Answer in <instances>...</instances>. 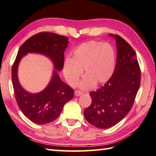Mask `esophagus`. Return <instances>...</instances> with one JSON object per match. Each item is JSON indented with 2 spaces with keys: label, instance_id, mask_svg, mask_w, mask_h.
Here are the masks:
<instances>
[{
  "label": "esophagus",
  "instance_id": "34e87169",
  "mask_svg": "<svg viewBox=\"0 0 156 156\" xmlns=\"http://www.w3.org/2000/svg\"><path fill=\"white\" fill-rule=\"evenodd\" d=\"M83 93L81 91H80V90H75V96H80V95H82Z\"/></svg>",
  "mask_w": 156,
  "mask_h": 156
}]
</instances>
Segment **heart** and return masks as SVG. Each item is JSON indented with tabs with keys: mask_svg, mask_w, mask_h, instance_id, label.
Masks as SVG:
<instances>
[{
	"mask_svg": "<svg viewBox=\"0 0 156 156\" xmlns=\"http://www.w3.org/2000/svg\"><path fill=\"white\" fill-rule=\"evenodd\" d=\"M116 55L114 48L108 43L88 41L74 50L72 58L63 66V75L72 86L78 83L83 70L86 76L81 81V88L86 89L95 84L107 82L113 75Z\"/></svg>",
	"mask_w": 156,
	"mask_h": 156,
	"instance_id": "1",
	"label": "heart"
}]
</instances>
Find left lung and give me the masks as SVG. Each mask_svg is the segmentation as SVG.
Wrapping results in <instances>:
<instances>
[{
    "mask_svg": "<svg viewBox=\"0 0 156 156\" xmlns=\"http://www.w3.org/2000/svg\"><path fill=\"white\" fill-rule=\"evenodd\" d=\"M115 39L117 56L113 75L101 88L90 93L92 102L83 112L86 121L98 128L119 123L130 112L140 86L141 70L135 50L119 35Z\"/></svg>",
    "mask_w": 156,
    "mask_h": 156,
    "instance_id": "left-lung-1",
    "label": "left lung"
}]
</instances>
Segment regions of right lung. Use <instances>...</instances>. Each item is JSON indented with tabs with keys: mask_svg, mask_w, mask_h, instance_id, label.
I'll return each mask as SVG.
<instances>
[{
	"mask_svg": "<svg viewBox=\"0 0 156 156\" xmlns=\"http://www.w3.org/2000/svg\"><path fill=\"white\" fill-rule=\"evenodd\" d=\"M68 38L54 33L41 32L26 40L20 47L12 68V81L16 101L21 111L33 123L43 125L58 118L64 105L74 97V90L60 80L57 70L63 68L64 51ZM28 52L40 53L51 58L55 64L53 76L50 84L42 92L30 94L21 87L17 69L21 58Z\"/></svg>",
	"mask_w": 156,
	"mask_h": 156,
	"instance_id": "1",
	"label": "right lung"
}]
</instances>
